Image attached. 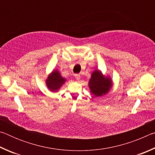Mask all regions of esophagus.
I'll return each instance as SVG.
<instances>
[{
	"label": "esophagus",
	"mask_w": 155,
	"mask_h": 155,
	"mask_svg": "<svg viewBox=\"0 0 155 155\" xmlns=\"http://www.w3.org/2000/svg\"><path fill=\"white\" fill-rule=\"evenodd\" d=\"M74 77L76 78V79L77 80H79L80 79V77H81V75L79 74H76L74 75Z\"/></svg>",
	"instance_id": "obj_1"
}]
</instances>
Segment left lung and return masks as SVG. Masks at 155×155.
Listing matches in <instances>:
<instances>
[{
  "label": "left lung",
  "mask_w": 155,
  "mask_h": 155,
  "mask_svg": "<svg viewBox=\"0 0 155 155\" xmlns=\"http://www.w3.org/2000/svg\"><path fill=\"white\" fill-rule=\"evenodd\" d=\"M111 79L109 77H104L99 70H94L89 82L91 92L96 97L106 94L111 87Z\"/></svg>",
  "instance_id": "obj_1"
}]
</instances>
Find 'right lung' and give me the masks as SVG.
Here are the masks:
<instances>
[{
  "label": "right lung",
  "mask_w": 155,
  "mask_h": 155,
  "mask_svg": "<svg viewBox=\"0 0 155 155\" xmlns=\"http://www.w3.org/2000/svg\"><path fill=\"white\" fill-rule=\"evenodd\" d=\"M65 79L63 78L58 70H54L48 76L46 81V86L52 91H57L59 90L63 84L65 83Z\"/></svg>",
  "instance_id": "add662e5"
}]
</instances>
